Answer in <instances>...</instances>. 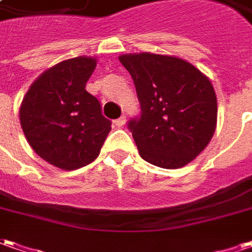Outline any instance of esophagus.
Masks as SVG:
<instances>
[{"mask_svg":"<svg viewBox=\"0 0 252 252\" xmlns=\"http://www.w3.org/2000/svg\"><path fill=\"white\" fill-rule=\"evenodd\" d=\"M125 123H126V116L122 115L121 118H118L115 121V125L118 126V127H122V126H125Z\"/></svg>","mask_w":252,"mask_h":252,"instance_id":"1","label":"esophagus"}]
</instances>
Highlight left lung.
I'll return each mask as SVG.
<instances>
[{"label": "left lung", "mask_w": 252, "mask_h": 252, "mask_svg": "<svg viewBox=\"0 0 252 252\" xmlns=\"http://www.w3.org/2000/svg\"><path fill=\"white\" fill-rule=\"evenodd\" d=\"M140 101V115L127 127L140 156L162 169H178L207 147L216 131L213 85L185 60L140 53L123 55Z\"/></svg>", "instance_id": "obj_1"}]
</instances>
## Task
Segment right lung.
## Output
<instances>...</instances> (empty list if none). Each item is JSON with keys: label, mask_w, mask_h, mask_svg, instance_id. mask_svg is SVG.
<instances>
[{"label": "right lung", "mask_w": 252, "mask_h": 252, "mask_svg": "<svg viewBox=\"0 0 252 252\" xmlns=\"http://www.w3.org/2000/svg\"><path fill=\"white\" fill-rule=\"evenodd\" d=\"M96 67L93 57L56 64L31 85L20 107L24 136L38 155L63 170L96 159L111 131V121L86 90Z\"/></svg>", "instance_id": "add662e5"}]
</instances>
